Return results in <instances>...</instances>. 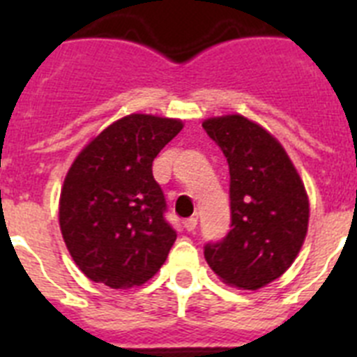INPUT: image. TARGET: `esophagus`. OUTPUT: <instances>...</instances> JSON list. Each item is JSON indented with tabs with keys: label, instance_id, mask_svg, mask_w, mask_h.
Segmentation results:
<instances>
[{
	"label": "esophagus",
	"instance_id": "1",
	"mask_svg": "<svg viewBox=\"0 0 357 357\" xmlns=\"http://www.w3.org/2000/svg\"><path fill=\"white\" fill-rule=\"evenodd\" d=\"M197 225H198L197 218H188V220H184V229L188 230V232H195Z\"/></svg>",
	"mask_w": 357,
	"mask_h": 357
}]
</instances>
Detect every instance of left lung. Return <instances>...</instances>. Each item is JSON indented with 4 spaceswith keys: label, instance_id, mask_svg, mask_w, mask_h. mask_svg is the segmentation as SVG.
<instances>
[{
    "label": "left lung",
    "instance_id": "left-lung-1",
    "mask_svg": "<svg viewBox=\"0 0 357 357\" xmlns=\"http://www.w3.org/2000/svg\"><path fill=\"white\" fill-rule=\"evenodd\" d=\"M222 148L230 173V227L204 247L207 264L229 286L259 289L279 279L302 248L309 200L284 148L245 116L202 123Z\"/></svg>",
    "mask_w": 357,
    "mask_h": 357
}]
</instances>
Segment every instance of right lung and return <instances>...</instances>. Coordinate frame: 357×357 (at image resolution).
I'll use <instances>...</instances> for the list:
<instances>
[{
  "label": "right lung",
  "instance_id": "1",
  "mask_svg": "<svg viewBox=\"0 0 357 357\" xmlns=\"http://www.w3.org/2000/svg\"><path fill=\"white\" fill-rule=\"evenodd\" d=\"M182 127L181 119L125 116L71 164L59 222L73 261L94 282L141 286L168 257L176 232L164 218L166 198L151 164Z\"/></svg>",
  "mask_w": 357,
  "mask_h": 357
}]
</instances>
